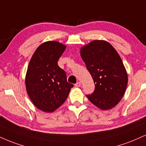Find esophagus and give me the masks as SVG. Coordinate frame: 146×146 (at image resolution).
Segmentation results:
<instances>
[{
	"label": "esophagus",
	"instance_id": "1",
	"mask_svg": "<svg viewBox=\"0 0 146 146\" xmlns=\"http://www.w3.org/2000/svg\"><path fill=\"white\" fill-rule=\"evenodd\" d=\"M75 85V87H80V85H81V84H80V82H77V83H76L74 84Z\"/></svg>",
	"mask_w": 146,
	"mask_h": 146
}]
</instances>
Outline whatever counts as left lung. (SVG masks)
<instances>
[{"instance_id":"obj_1","label":"left lung","mask_w":146,"mask_h":146,"mask_svg":"<svg viewBox=\"0 0 146 146\" xmlns=\"http://www.w3.org/2000/svg\"><path fill=\"white\" fill-rule=\"evenodd\" d=\"M80 55L95 83L93 94L86 95L102 110H110L121 100L128 75L119 54L108 42L95 40L82 46Z\"/></svg>"}]
</instances>
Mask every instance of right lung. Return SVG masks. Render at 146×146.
I'll return each mask as SVG.
<instances>
[{
    "mask_svg": "<svg viewBox=\"0 0 146 146\" xmlns=\"http://www.w3.org/2000/svg\"><path fill=\"white\" fill-rule=\"evenodd\" d=\"M66 46L57 41H46L36 48L28 66L26 88L38 109L53 112L67 99L73 84L67 82L66 74L57 61Z\"/></svg>",
    "mask_w": 146,
    "mask_h": 146,
    "instance_id": "1",
    "label": "right lung"
}]
</instances>
